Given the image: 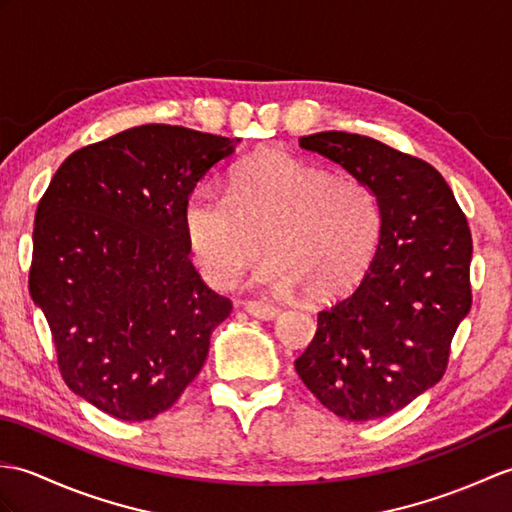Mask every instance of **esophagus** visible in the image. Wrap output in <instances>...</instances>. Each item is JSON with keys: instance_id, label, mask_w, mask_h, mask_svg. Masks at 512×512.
<instances>
[{"instance_id": "obj_1", "label": "esophagus", "mask_w": 512, "mask_h": 512, "mask_svg": "<svg viewBox=\"0 0 512 512\" xmlns=\"http://www.w3.org/2000/svg\"><path fill=\"white\" fill-rule=\"evenodd\" d=\"M244 310L251 314V316H255V318H264V320H270V318H275L277 314H279V307L275 305V303H270V301H246L244 303Z\"/></svg>"}]
</instances>
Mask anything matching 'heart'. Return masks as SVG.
Masks as SVG:
<instances>
[{
    "mask_svg": "<svg viewBox=\"0 0 512 512\" xmlns=\"http://www.w3.org/2000/svg\"><path fill=\"white\" fill-rule=\"evenodd\" d=\"M194 264L213 288L227 290L264 253L255 281L275 290L299 285L310 299H331L371 261L382 205L375 189L355 176L290 157L253 154L231 176L229 194L198 187L183 209Z\"/></svg>",
    "mask_w": 512,
    "mask_h": 512,
    "instance_id": "b5f03b06",
    "label": "heart"
}]
</instances>
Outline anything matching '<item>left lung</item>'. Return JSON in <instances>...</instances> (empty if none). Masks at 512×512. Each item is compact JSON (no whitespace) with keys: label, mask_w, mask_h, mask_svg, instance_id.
Here are the masks:
<instances>
[{"label":"left lung","mask_w":512,"mask_h":512,"mask_svg":"<svg viewBox=\"0 0 512 512\" xmlns=\"http://www.w3.org/2000/svg\"><path fill=\"white\" fill-rule=\"evenodd\" d=\"M299 144L375 189L382 231L360 283L318 312L294 368L338 417H388L447 371L451 340L473 301L469 224L441 172L419 157L342 130Z\"/></svg>","instance_id":"left-lung-1"}]
</instances>
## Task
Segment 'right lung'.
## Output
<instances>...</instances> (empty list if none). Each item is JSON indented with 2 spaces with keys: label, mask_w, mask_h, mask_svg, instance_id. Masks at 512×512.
I'll use <instances>...</instances> for the list:
<instances>
[{
  "label": "right lung",
  "mask_w": 512,
  "mask_h": 512,
  "mask_svg": "<svg viewBox=\"0 0 512 512\" xmlns=\"http://www.w3.org/2000/svg\"><path fill=\"white\" fill-rule=\"evenodd\" d=\"M240 139L146 124L71 152L34 213L28 285L65 384L122 421L170 410L233 303L183 227L196 183Z\"/></svg>",
  "instance_id": "1"
}]
</instances>
